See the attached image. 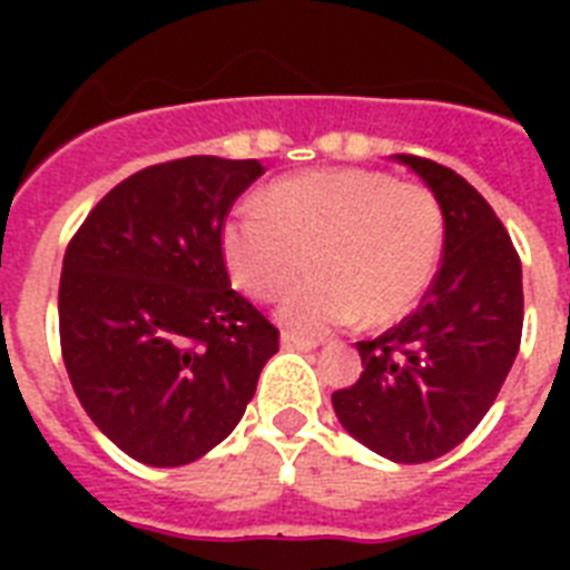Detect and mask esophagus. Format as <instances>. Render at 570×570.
Returning <instances> with one entry per match:
<instances>
[{"instance_id":"obj_1","label":"esophagus","mask_w":570,"mask_h":570,"mask_svg":"<svg viewBox=\"0 0 570 570\" xmlns=\"http://www.w3.org/2000/svg\"><path fill=\"white\" fill-rule=\"evenodd\" d=\"M281 346L298 348V352H311V348H316V340L302 337V334H295V331H284V334H281Z\"/></svg>"}]
</instances>
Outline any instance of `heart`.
Listing matches in <instances>:
<instances>
[{
  "label": "heart",
  "instance_id": "heart-1",
  "mask_svg": "<svg viewBox=\"0 0 570 570\" xmlns=\"http://www.w3.org/2000/svg\"><path fill=\"white\" fill-rule=\"evenodd\" d=\"M443 242L438 197L420 183L381 171L334 168L277 180L263 204L245 206L224 227L233 284L254 302H275L302 334H325L364 316L387 325L405 316L432 281Z\"/></svg>",
  "mask_w": 570,
  "mask_h": 570
}]
</instances>
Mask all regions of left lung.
Here are the masks:
<instances>
[{
	"label": "left lung",
	"mask_w": 570,
	"mask_h": 570,
	"mask_svg": "<svg viewBox=\"0 0 570 570\" xmlns=\"http://www.w3.org/2000/svg\"><path fill=\"white\" fill-rule=\"evenodd\" d=\"M396 159L441 204L443 263L411 316L357 343L364 373L331 402L364 446L423 464L459 446L494 405L521 348L523 281L512 236L485 197L446 165Z\"/></svg>",
	"instance_id": "8db88e82"
}]
</instances>
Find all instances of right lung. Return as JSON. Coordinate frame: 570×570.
<instances>
[{
	"label": "right lung",
	"mask_w": 570,
	"mask_h": 570,
	"mask_svg": "<svg viewBox=\"0 0 570 570\" xmlns=\"http://www.w3.org/2000/svg\"><path fill=\"white\" fill-rule=\"evenodd\" d=\"M257 159L150 165L94 206L65 250L61 357L85 414L129 459L180 468L245 414L277 328L230 286L222 230Z\"/></svg>",
	"instance_id": "right-lung-1"
}]
</instances>
